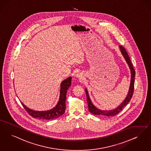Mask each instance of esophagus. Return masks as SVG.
Masks as SVG:
<instances>
[{"label":"esophagus","mask_w":151,"mask_h":151,"mask_svg":"<svg viewBox=\"0 0 151 151\" xmlns=\"http://www.w3.org/2000/svg\"><path fill=\"white\" fill-rule=\"evenodd\" d=\"M76 78H83L82 75H81V73H77V74L76 75Z\"/></svg>","instance_id":"esophagus-1"}]
</instances>
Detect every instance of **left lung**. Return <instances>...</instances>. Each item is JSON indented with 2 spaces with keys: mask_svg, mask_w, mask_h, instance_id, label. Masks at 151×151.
Wrapping results in <instances>:
<instances>
[{
  "mask_svg": "<svg viewBox=\"0 0 151 151\" xmlns=\"http://www.w3.org/2000/svg\"><path fill=\"white\" fill-rule=\"evenodd\" d=\"M119 49L120 50L121 54L122 55L123 57L124 58L125 60H126L127 64L130 68V73H131V79H130V84L129 86V89L128 91V93L127 94V97L124 100V101L121 103L116 108L111 110H102L100 109H98L91 102V98L89 95L88 91L86 88L85 89V91L86 94V99L88 105V109L91 114L95 115H101L104 116H113L118 114L123 108L126 106L127 104L130 102L132 98L133 97V92H134V78L135 75V72L133 68V65L130 60V58L127 54V53L125 48L119 46Z\"/></svg>",
  "mask_w": 151,
  "mask_h": 151,
  "instance_id": "obj_1",
  "label": "left lung"
}]
</instances>
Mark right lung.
<instances>
[{"label": "right lung", "mask_w": 151, "mask_h": 151, "mask_svg": "<svg viewBox=\"0 0 151 151\" xmlns=\"http://www.w3.org/2000/svg\"><path fill=\"white\" fill-rule=\"evenodd\" d=\"M71 78L72 77L70 76L62 81L60 85V94L58 102L54 107L50 110L42 111L32 110L26 106L22 102L21 103L28 114L35 119L52 120L58 118L65 113L66 110L67 91L71 85Z\"/></svg>", "instance_id": "right-lung-1"}]
</instances>
